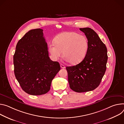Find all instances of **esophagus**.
Returning a JSON list of instances; mask_svg holds the SVG:
<instances>
[{
  "label": "esophagus",
  "mask_w": 124,
  "mask_h": 124,
  "mask_svg": "<svg viewBox=\"0 0 124 124\" xmlns=\"http://www.w3.org/2000/svg\"><path fill=\"white\" fill-rule=\"evenodd\" d=\"M60 66H61V67L62 68H65V66L63 64H61Z\"/></svg>",
  "instance_id": "obj_1"
}]
</instances>
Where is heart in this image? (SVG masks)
Returning <instances> with one entry per match:
<instances>
[{
    "mask_svg": "<svg viewBox=\"0 0 124 124\" xmlns=\"http://www.w3.org/2000/svg\"><path fill=\"white\" fill-rule=\"evenodd\" d=\"M54 43H50L48 46L51 57L57 60L62 52L65 60L73 65L77 64L83 60L89 48L87 37L74 32L59 34L55 37Z\"/></svg>",
    "mask_w": 124,
    "mask_h": 124,
    "instance_id": "1",
    "label": "heart"
}]
</instances>
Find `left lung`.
<instances>
[{
    "mask_svg": "<svg viewBox=\"0 0 124 124\" xmlns=\"http://www.w3.org/2000/svg\"><path fill=\"white\" fill-rule=\"evenodd\" d=\"M80 30L88 41L87 54L80 63L67 66L66 69L70 89L83 93L93 91L99 86L106 70L108 56L105 45L93 30L85 27Z\"/></svg>",
    "mask_w": 124,
    "mask_h": 124,
    "instance_id": "1",
    "label": "left lung"
}]
</instances>
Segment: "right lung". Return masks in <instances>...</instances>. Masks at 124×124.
I'll return each instance as SVG.
<instances>
[{
	"label": "right lung",
	"mask_w": 124,
	"mask_h": 124,
	"mask_svg": "<svg viewBox=\"0 0 124 124\" xmlns=\"http://www.w3.org/2000/svg\"><path fill=\"white\" fill-rule=\"evenodd\" d=\"M15 77L28 94L39 95L50 89L52 81L60 70L58 62L49 57L43 30H31L18 41L13 57Z\"/></svg>",
	"instance_id": "1"
}]
</instances>
